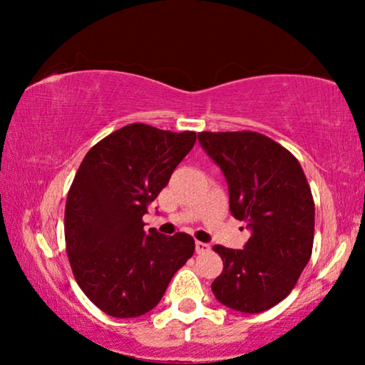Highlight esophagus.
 <instances>
[{
	"instance_id": "1",
	"label": "esophagus",
	"mask_w": 365,
	"mask_h": 365,
	"mask_svg": "<svg viewBox=\"0 0 365 365\" xmlns=\"http://www.w3.org/2000/svg\"><path fill=\"white\" fill-rule=\"evenodd\" d=\"M209 249H211V246H209L207 242H201V241H197V242H196V252H197V254H204V252H207Z\"/></svg>"
}]
</instances>
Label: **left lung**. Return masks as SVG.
<instances>
[{"label":"left lung","instance_id":"1","mask_svg":"<svg viewBox=\"0 0 365 365\" xmlns=\"http://www.w3.org/2000/svg\"><path fill=\"white\" fill-rule=\"evenodd\" d=\"M197 139L226 178L231 214L251 229L244 249L214 246L224 267L212 294L232 311H267L289 296L311 259V187L297 159L262 134L204 131Z\"/></svg>","mask_w":365,"mask_h":365}]
</instances>
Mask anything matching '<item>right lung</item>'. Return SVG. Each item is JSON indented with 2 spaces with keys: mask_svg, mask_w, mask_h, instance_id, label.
Wrapping results in <instances>:
<instances>
[{
  "mask_svg": "<svg viewBox=\"0 0 365 365\" xmlns=\"http://www.w3.org/2000/svg\"><path fill=\"white\" fill-rule=\"evenodd\" d=\"M196 133L129 124L89 149L68 192L66 251L78 286L118 319L139 317L161 301L194 252V239L144 231L143 216L168 186Z\"/></svg>",
  "mask_w": 365,
  "mask_h": 365,
  "instance_id": "obj_1",
  "label": "right lung"
}]
</instances>
